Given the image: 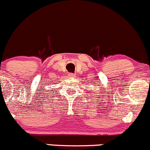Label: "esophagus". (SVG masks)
Instances as JSON below:
<instances>
[{"label": "esophagus", "instance_id": "1", "mask_svg": "<svg viewBox=\"0 0 150 150\" xmlns=\"http://www.w3.org/2000/svg\"><path fill=\"white\" fill-rule=\"evenodd\" d=\"M67 76H68L69 78H75L76 75H75V74H73V73H69L68 75H67Z\"/></svg>", "mask_w": 150, "mask_h": 150}]
</instances>
